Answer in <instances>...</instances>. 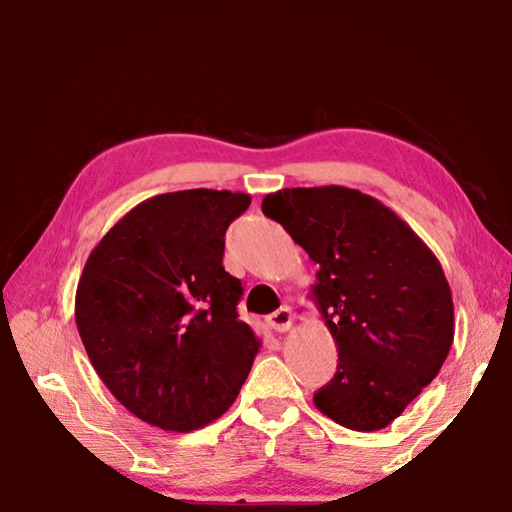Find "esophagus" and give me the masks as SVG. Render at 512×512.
<instances>
[{"instance_id": "esophagus-1", "label": "esophagus", "mask_w": 512, "mask_h": 512, "mask_svg": "<svg viewBox=\"0 0 512 512\" xmlns=\"http://www.w3.org/2000/svg\"><path fill=\"white\" fill-rule=\"evenodd\" d=\"M268 324L277 333H286V330L293 328V310H290V306H279L273 315H268Z\"/></svg>"}]
</instances>
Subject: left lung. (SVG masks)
<instances>
[{"mask_svg": "<svg viewBox=\"0 0 512 512\" xmlns=\"http://www.w3.org/2000/svg\"><path fill=\"white\" fill-rule=\"evenodd\" d=\"M262 210L319 266L310 295L339 364L315 406L350 430L386 428L437 377L453 344L442 264L404 219L355 188H284Z\"/></svg>", "mask_w": 512, "mask_h": 512, "instance_id": "obj_1", "label": "left lung"}]
</instances>
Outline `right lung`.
<instances>
[{
  "label": "right lung",
  "mask_w": 512,
  "mask_h": 512,
  "mask_svg": "<svg viewBox=\"0 0 512 512\" xmlns=\"http://www.w3.org/2000/svg\"><path fill=\"white\" fill-rule=\"evenodd\" d=\"M250 197L193 188L150 197L102 237L79 277L75 322L106 388L142 422L190 433L233 406L259 353L239 322L224 235Z\"/></svg>",
  "instance_id": "1"
}]
</instances>
